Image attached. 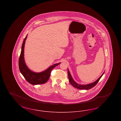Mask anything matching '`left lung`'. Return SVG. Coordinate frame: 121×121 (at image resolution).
Returning a JSON list of instances; mask_svg holds the SVG:
<instances>
[{
  "label": "left lung",
  "instance_id": "1",
  "mask_svg": "<svg viewBox=\"0 0 121 121\" xmlns=\"http://www.w3.org/2000/svg\"><path fill=\"white\" fill-rule=\"evenodd\" d=\"M104 73L102 75H101L97 80L95 82L91 83L90 84H86V85H81L78 84L77 83H76L73 80V78H72V76L70 74V73L69 72V69H68V77H69V82L71 84V85L73 86H74V87H76L78 89H82V90H88V89H90L91 88H92L93 87L95 86L97 83H98V81L100 79V78H102V77L103 76V75H104Z\"/></svg>",
  "mask_w": 121,
  "mask_h": 121
}]
</instances>
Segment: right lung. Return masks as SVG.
Returning <instances> with one entry per match:
<instances>
[{
    "label": "right lung",
    "mask_w": 121,
    "mask_h": 121,
    "mask_svg": "<svg viewBox=\"0 0 121 121\" xmlns=\"http://www.w3.org/2000/svg\"><path fill=\"white\" fill-rule=\"evenodd\" d=\"M27 38V35L25 38L22 46L21 52L18 61L19 69L20 73L23 75L25 79L30 84L33 85H38L45 83L49 79L52 69L60 64L61 63L54 64L46 70L40 73H35L30 70L26 65L24 59V48Z\"/></svg>",
    "instance_id": "add662e5"
}]
</instances>
